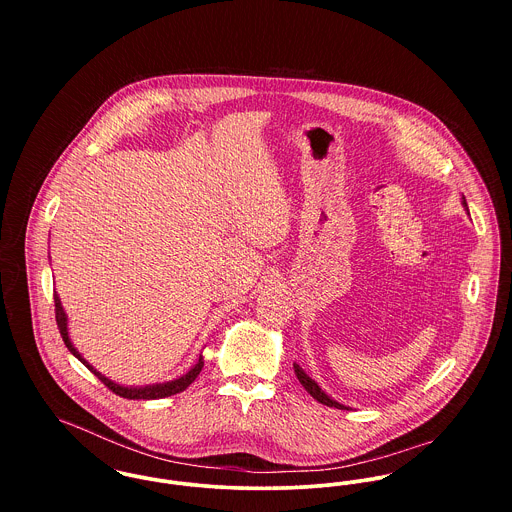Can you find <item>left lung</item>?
Instances as JSON below:
<instances>
[{
  "mask_svg": "<svg viewBox=\"0 0 512 512\" xmlns=\"http://www.w3.org/2000/svg\"><path fill=\"white\" fill-rule=\"evenodd\" d=\"M461 205H463V209L467 211V215H469V209H467V201H465V197H461ZM293 370H295V376H297V380L301 382V386L317 400V402H321V404H325V406H329V408H339V410H349V406H345V404H341V402H337L335 398H331L325 390H321V386L309 376V374H305V370L301 368V366L297 365V363H293Z\"/></svg>",
  "mask_w": 512,
  "mask_h": 512,
  "instance_id": "8db88e82",
  "label": "left lung"
}]
</instances>
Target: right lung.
I'll list each match as a JSON object with an SVG mask.
<instances>
[{"instance_id": "obj_1", "label": "right lung", "mask_w": 512, "mask_h": 512, "mask_svg": "<svg viewBox=\"0 0 512 512\" xmlns=\"http://www.w3.org/2000/svg\"><path fill=\"white\" fill-rule=\"evenodd\" d=\"M55 313H57V325H59V331H61V337L67 345V349L73 353L74 357L86 366L92 374H96L114 394L122 396V398H128V400H157V398H165V396H173L177 392H183L197 376L199 372L203 370L205 365V359H203V353L199 355V361L195 365L191 366L185 374H181L179 378H173V380H167V382H155V384H146V386H128V384H120V382H114L112 378H108L106 374H102L100 370H96L94 366L90 365L80 353L78 349L74 347L73 341H71V335H69V317L63 309V303H61V297L59 293L55 292Z\"/></svg>"}]
</instances>
